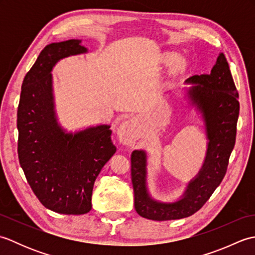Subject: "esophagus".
Returning a JSON list of instances; mask_svg holds the SVG:
<instances>
[{"instance_id":"34e87169","label":"esophagus","mask_w":255,"mask_h":255,"mask_svg":"<svg viewBox=\"0 0 255 255\" xmlns=\"http://www.w3.org/2000/svg\"><path fill=\"white\" fill-rule=\"evenodd\" d=\"M119 134H121V139L124 143L131 144L134 138V125L132 122L128 121L123 123L119 128Z\"/></svg>"}]
</instances>
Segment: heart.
<instances>
[{"label":"heart","mask_w":255,"mask_h":255,"mask_svg":"<svg viewBox=\"0 0 255 255\" xmlns=\"http://www.w3.org/2000/svg\"><path fill=\"white\" fill-rule=\"evenodd\" d=\"M166 60L170 61V62H173L176 60V55H174V53H169V55L166 56Z\"/></svg>","instance_id":"obj_1"}]
</instances>
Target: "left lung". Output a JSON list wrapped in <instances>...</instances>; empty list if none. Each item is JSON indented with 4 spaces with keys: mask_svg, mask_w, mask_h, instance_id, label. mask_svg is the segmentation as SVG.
I'll list each match as a JSON object with an SVG mask.
<instances>
[{
    "mask_svg": "<svg viewBox=\"0 0 255 255\" xmlns=\"http://www.w3.org/2000/svg\"><path fill=\"white\" fill-rule=\"evenodd\" d=\"M186 82L196 83L188 91L206 123L208 148L206 159L197 176L188 184L182 199L176 203L155 202L145 186V153H131V182L134 193V209L143 218L175 220L189 217L203 207L224 180L229 158L236 143L237 123L240 104L237 88L224 53H220L210 74L193 75Z\"/></svg>",
    "mask_w": 255,
    "mask_h": 255,
    "instance_id": "left-lung-1",
    "label": "left lung"
}]
</instances>
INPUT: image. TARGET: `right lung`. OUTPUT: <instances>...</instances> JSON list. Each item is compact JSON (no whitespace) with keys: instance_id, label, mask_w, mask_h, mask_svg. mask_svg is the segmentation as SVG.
Wrapping results in <instances>:
<instances>
[{"instance_id":"add662e5","label":"right lung","mask_w":255,"mask_h":255,"mask_svg":"<svg viewBox=\"0 0 255 255\" xmlns=\"http://www.w3.org/2000/svg\"><path fill=\"white\" fill-rule=\"evenodd\" d=\"M86 52L81 40L52 42L25 75L17 108V152L32 192L46 208L83 215L102 167L116 152L107 125L64 133L53 111L50 71L58 60Z\"/></svg>"}]
</instances>
